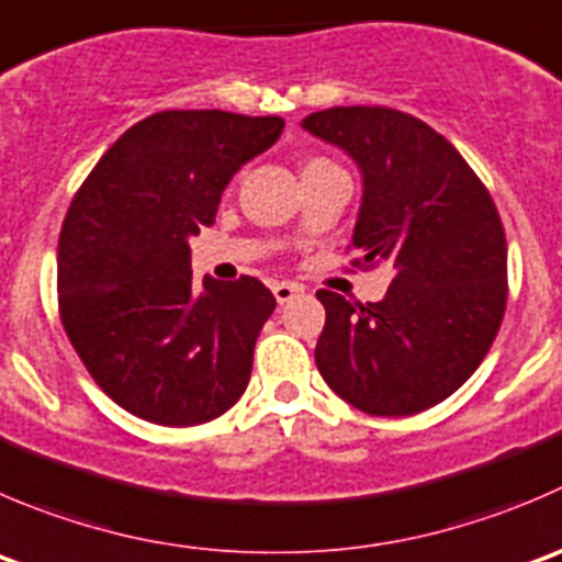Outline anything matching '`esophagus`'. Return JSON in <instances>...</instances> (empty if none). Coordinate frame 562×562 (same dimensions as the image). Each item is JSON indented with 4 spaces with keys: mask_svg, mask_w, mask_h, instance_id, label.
Returning a JSON list of instances; mask_svg holds the SVG:
<instances>
[{
    "mask_svg": "<svg viewBox=\"0 0 562 562\" xmlns=\"http://www.w3.org/2000/svg\"><path fill=\"white\" fill-rule=\"evenodd\" d=\"M271 291H274L277 302L288 304V302H293L296 296H302L304 288L296 285V282H274V285H271Z\"/></svg>",
    "mask_w": 562,
    "mask_h": 562,
    "instance_id": "esophagus-1",
    "label": "esophagus"
}]
</instances>
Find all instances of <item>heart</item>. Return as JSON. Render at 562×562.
Listing matches in <instances>:
<instances>
[{
    "mask_svg": "<svg viewBox=\"0 0 562 562\" xmlns=\"http://www.w3.org/2000/svg\"><path fill=\"white\" fill-rule=\"evenodd\" d=\"M329 167H337V165L326 159V156H307V159L302 161V176H310V172H318V170H329Z\"/></svg>",
    "mask_w": 562,
    "mask_h": 562,
    "instance_id": "b5f03b06",
    "label": "heart"
}]
</instances>
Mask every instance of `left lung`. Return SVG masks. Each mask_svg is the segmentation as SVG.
<instances>
[{"label":"left lung","instance_id":"8db88e82","mask_svg":"<svg viewBox=\"0 0 562 562\" xmlns=\"http://www.w3.org/2000/svg\"><path fill=\"white\" fill-rule=\"evenodd\" d=\"M302 125L364 176L351 266L392 271L381 302L315 293L326 310L315 364L359 412H426L475 373L503 324L508 241L497 205L464 156L414 114L331 106Z\"/></svg>","mask_w":562,"mask_h":562}]
</instances>
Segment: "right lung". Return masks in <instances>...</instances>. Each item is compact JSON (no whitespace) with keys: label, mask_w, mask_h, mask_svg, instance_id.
Returning a JSON list of instances; mask_svg holds the SVG:
<instances>
[{"label":"right lung","mask_w":562,"mask_h":562,"mask_svg":"<svg viewBox=\"0 0 562 562\" xmlns=\"http://www.w3.org/2000/svg\"><path fill=\"white\" fill-rule=\"evenodd\" d=\"M282 117L167 109L131 125L68 205L59 321L98 386L156 426H200L244 395L274 293L255 277L192 280L189 236L222 189L277 143Z\"/></svg>","instance_id":"1"}]
</instances>
